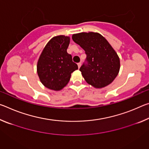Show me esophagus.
<instances>
[{
  "instance_id": "1",
  "label": "esophagus",
  "mask_w": 149,
  "mask_h": 149,
  "mask_svg": "<svg viewBox=\"0 0 149 149\" xmlns=\"http://www.w3.org/2000/svg\"><path fill=\"white\" fill-rule=\"evenodd\" d=\"M77 65H78V68H80L81 65V63H78V64H77Z\"/></svg>"
}]
</instances>
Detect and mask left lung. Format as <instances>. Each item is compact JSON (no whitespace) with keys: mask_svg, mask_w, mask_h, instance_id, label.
Returning a JSON list of instances; mask_svg holds the SVG:
<instances>
[{"mask_svg":"<svg viewBox=\"0 0 149 149\" xmlns=\"http://www.w3.org/2000/svg\"><path fill=\"white\" fill-rule=\"evenodd\" d=\"M72 39L87 54V64H83L79 70L87 84L98 89L110 84L119 73L120 61L107 40L95 32L74 34Z\"/></svg>","mask_w":149,"mask_h":149,"instance_id":"left-lung-1","label":"left lung"}]
</instances>
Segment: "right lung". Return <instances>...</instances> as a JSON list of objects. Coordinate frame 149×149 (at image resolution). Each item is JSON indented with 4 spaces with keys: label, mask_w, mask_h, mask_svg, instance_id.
<instances>
[{
    "label": "right lung",
    "mask_w": 149,
    "mask_h": 149,
    "mask_svg": "<svg viewBox=\"0 0 149 149\" xmlns=\"http://www.w3.org/2000/svg\"><path fill=\"white\" fill-rule=\"evenodd\" d=\"M70 38L58 35L45 45L39 58L37 72L45 87L53 91L62 90L68 84L71 74L78 69L72 61V55L67 52Z\"/></svg>",
    "instance_id": "obj_1"
}]
</instances>
